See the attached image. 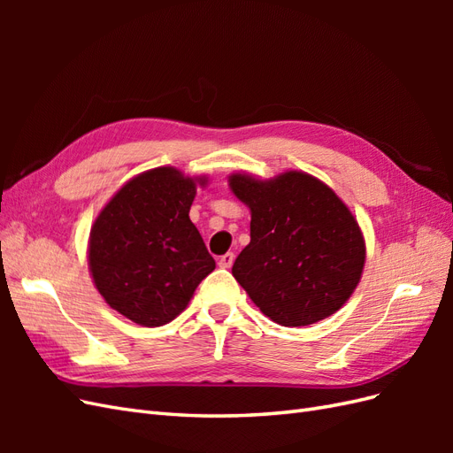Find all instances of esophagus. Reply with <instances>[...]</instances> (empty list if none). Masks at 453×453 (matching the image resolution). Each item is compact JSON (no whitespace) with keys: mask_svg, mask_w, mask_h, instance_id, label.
I'll list each match as a JSON object with an SVG mask.
<instances>
[{"mask_svg":"<svg viewBox=\"0 0 453 453\" xmlns=\"http://www.w3.org/2000/svg\"><path fill=\"white\" fill-rule=\"evenodd\" d=\"M234 265V253H225L221 258H219V266L221 268H230Z\"/></svg>","mask_w":453,"mask_h":453,"instance_id":"esophagus-1","label":"esophagus"}]
</instances>
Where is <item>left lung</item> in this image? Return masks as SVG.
<instances>
[{
  "label": "left lung",
  "instance_id": "obj_1",
  "mask_svg": "<svg viewBox=\"0 0 453 453\" xmlns=\"http://www.w3.org/2000/svg\"><path fill=\"white\" fill-rule=\"evenodd\" d=\"M228 185L251 211V242L232 276L266 318L306 326L338 311L359 285L366 248L348 205L304 172L272 180L232 173Z\"/></svg>",
  "mask_w": 453,
  "mask_h": 453
}]
</instances>
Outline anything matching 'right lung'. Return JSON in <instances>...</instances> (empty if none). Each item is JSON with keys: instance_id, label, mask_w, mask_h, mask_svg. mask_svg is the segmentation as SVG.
<instances>
[{"instance_id": "right-lung-1", "label": "right lung", "mask_w": 453, "mask_h": 453, "mask_svg": "<svg viewBox=\"0 0 453 453\" xmlns=\"http://www.w3.org/2000/svg\"><path fill=\"white\" fill-rule=\"evenodd\" d=\"M208 177H188L162 166L122 185L96 217L88 240V268L105 303L143 326L166 325L193 298L213 272L188 217L196 185Z\"/></svg>"}]
</instances>
